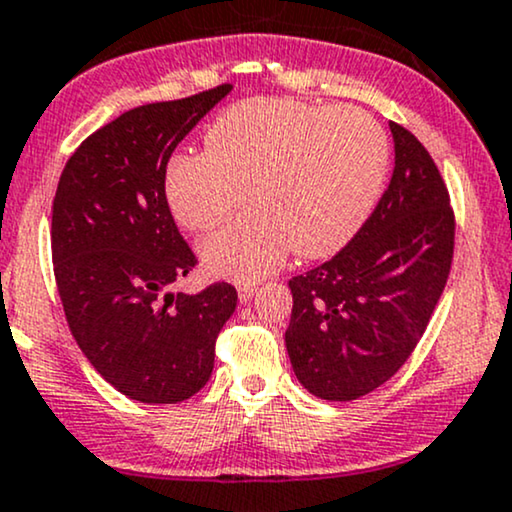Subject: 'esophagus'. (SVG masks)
I'll use <instances>...</instances> for the list:
<instances>
[{
	"mask_svg": "<svg viewBox=\"0 0 512 512\" xmlns=\"http://www.w3.org/2000/svg\"><path fill=\"white\" fill-rule=\"evenodd\" d=\"M254 292H256V285H239V289H237V294H239V301H249L251 296H254Z\"/></svg>",
	"mask_w": 512,
	"mask_h": 512,
	"instance_id": "34e87169",
	"label": "esophagus"
}]
</instances>
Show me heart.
Segmentation results:
<instances>
[{"label":"heart","instance_id":"b5f03b06","mask_svg":"<svg viewBox=\"0 0 512 512\" xmlns=\"http://www.w3.org/2000/svg\"><path fill=\"white\" fill-rule=\"evenodd\" d=\"M206 151L168 161L163 192L182 227L206 232L244 187L251 208L204 239L211 273L258 280L285 258L330 256L346 246L380 199L389 170L382 125L356 106L256 97L225 109L204 132Z\"/></svg>","mask_w":512,"mask_h":512}]
</instances>
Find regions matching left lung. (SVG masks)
<instances>
[{"instance_id":"1","label":"left lung","mask_w":512,"mask_h":512,"mask_svg":"<svg viewBox=\"0 0 512 512\" xmlns=\"http://www.w3.org/2000/svg\"><path fill=\"white\" fill-rule=\"evenodd\" d=\"M389 128L396 163L380 204L337 256L289 280V361L325 401L361 399L401 370L451 273L449 187L413 132Z\"/></svg>"}]
</instances>
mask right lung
<instances>
[{
  "label": "right lung",
  "instance_id": "right-lung-1",
  "mask_svg": "<svg viewBox=\"0 0 512 512\" xmlns=\"http://www.w3.org/2000/svg\"><path fill=\"white\" fill-rule=\"evenodd\" d=\"M230 90L121 113L73 151L56 187L52 261L68 327L94 370L135 401L197 394L235 313L230 282L170 292L199 261L163 192L175 147Z\"/></svg>",
  "mask_w": 512,
  "mask_h": 512
}]
</instances>
